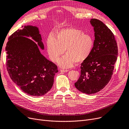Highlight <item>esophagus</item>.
<instances>
[{"instance_id": "esophagus-1", "label": "esophagus", "mask_w": 129, "mask_h": 129, "mask_svg": "<svg viewBox=\"0 0 129 129\" xmlns=\"http://www.w3.org/2000/svg\"><path fill=\"white\" fill-rule=\"evenodd\" d=\"M60 71L61 72H67L69 71V70H60Z\"/></svg>"}]
</instances>
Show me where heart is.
I'll return each instance as SVG.
<instances>
[{
	"label": "heart",
	"instance_id": "1",
	"mask_svg": "<svg viewBox=\"0 0 129 129\" xmlns=\"http://www.w3.org/2000/svg\"><path fill=\"white\" fill-rule=\"evenodd\" d=\"M94 40L91 36L81 30L66 28L57 33L55 38L50 35L47 39V51L50 60L55 62L64 53L66 54L58 61L63 68H70L76 62H83L92 51Z\"/></svg>",
	"mask_w": 129,
	"mask_h": 129
}]
</instances>
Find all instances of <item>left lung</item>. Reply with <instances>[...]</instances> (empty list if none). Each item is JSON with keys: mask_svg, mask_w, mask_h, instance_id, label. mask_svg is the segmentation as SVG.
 <instances>
[{"mask_svg": "<svg viewBox=\"0 0 129 129\" xmlns=\"http://www.w3.org/2000/svg\"><path fill=\"white\" fill-rule=\"evenodd\" d=\"M94 45L89 57L81 64L80 76L75 83L80 91L92 94L103 89L111 78L118 53L113 33L102 21L91 19Z\"/></svg>", "mask_w": 129, "mask_h": 129, "instance_id": "obj_1", "label": "left lung"}]
</instances>
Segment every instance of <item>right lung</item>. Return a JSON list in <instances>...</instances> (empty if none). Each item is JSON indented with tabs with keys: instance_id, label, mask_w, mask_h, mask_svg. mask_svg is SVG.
<instances>
[{
	"instance_id": "1",
	"label": "right lung",
	"mask_w": 129,
	"mask_h": 129,
	"mask_svg": "<svg viewBox=\"0 0 129 129\" xmlns=\"http://www.w3.org/2000/svg\"><path fill=\"white\" fill-rule=\"evenodd\" d=\"M26 37H31L38 44ZM39 46L44 48L38 28L27 25L11 35L6 47L7 69L11 79L24 92L33 96L48 92L58 72L57 66L41 53Z\"/></svg>"
}]
</instances>
